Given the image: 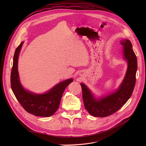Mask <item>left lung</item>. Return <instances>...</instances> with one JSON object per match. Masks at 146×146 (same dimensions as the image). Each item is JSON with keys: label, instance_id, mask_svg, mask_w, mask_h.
I'll list each match as a JSON object with an SVG mask.
<instances>
[{"label": "left lung", "instance_id": "1", "mask_svg": "<svg viewBox=\"0 0 146 146\" xmlns=\"http://www.w3.org/2000/svg\"><path fill=\"white\" fill-rule=\"evenodd\" d=\"M120 42L123 45V55L127 61L128 68L124 79L117 91L96 99L85 84L80 83L85 109L94 117H105L116 112L127 102L133 94L137 70V57L129 40L122 39Z\"/></svg>", "mask_w": 146, "mask_h": 146}]
</instances>
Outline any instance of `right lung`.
Segmentation results:
<instances>
[{
	"mask_svg": "<svg viewBox=\"0 0 146 146\" xmlns=\"http://www.w3.org/2000/svg\"><path fill=\"white\" fill-rule=\"evenodd\" d=\"M24 42L15 50L11 74V85L13 92L24 110L38 117H50L59 108L61 98L66 88L73 82L69 79L61 82L44 94H35L26 90L21 85L18 71V60Z\"/></svg>",
	"mask_w": 146,
	"mask_h": 146,
	"instance_id": "obj_1",
	"label": "right lung"
}]
</instances>
